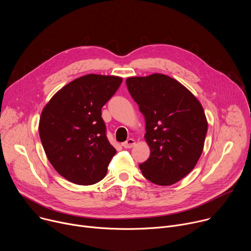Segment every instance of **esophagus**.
<instances>
[{
  "label": "esophagus",
  "mask_w": 251,
  "mask_h": 251,
  "mask_svg": "<svg viewBox=\"0 0 251 251\" xmlns=\"http://www.w3.org/2000/svg\"><path fill=\"white\" fill-rule=\"evenodd\" d=\"M134 145H135V140L134 139H128L127 141L122 143V147H124L125 149L132 148V147H134Z\"/></svg>",
  "instance_id": "esophagus-1"
}]
</instances>
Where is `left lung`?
<instances>
[{"label":"left lung","instance_id":"8db88e82","mask_svg":"<svg viewBox=\"0 0 251 251\" xmlns=\"http://www.w3.org/2000/svg\"><path fill=\"white\" fill-rule=\"evenodd\" d=\"M128 91L145 117V138L151 150L139 168L148 181L171 186L199 161L207 122L198 99L174 78L155 74L126 79Z\"/></svg>","mask_w":251,"mask_h":251}]
</instances>
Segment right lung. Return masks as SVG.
<instances>
[{
	"instance_id": "1",
	"label": "right lung",
	"mask_w": 251,
	"mask_h": 251,
	"mask_svg": "<svg viewBox=\"0 0 251 251\" xmlns=\"http://www.w3.org/2000/svg\"><path fill=\"white\" fill-rule=\"evenodd\" d=\"M122 78L87 75L62 87L44 108L40 137L47 157L67 181L88 186L101 181L116 154L106 136L101 108Z\"/></svg>"
}]
</instances>
